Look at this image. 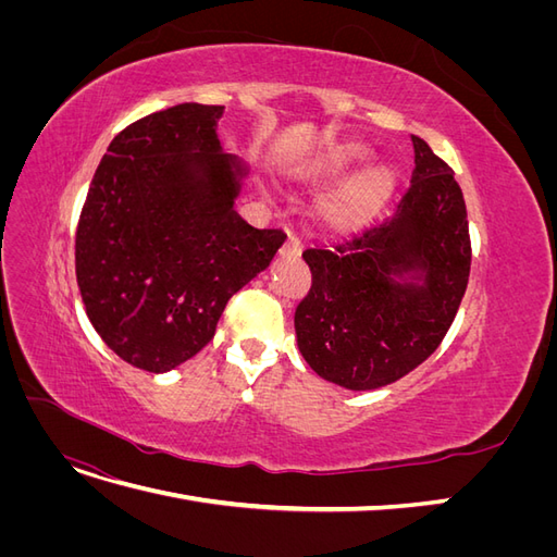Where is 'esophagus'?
I'll return each mask as SVG.
<instances>
[{
  "label": "esophagus",
  "instance_id": "esophagus-1",
  "mask_svg": "<svg viewBox=\"0 0 557 557\" xmlns=\"http://www.w3.org/2000/svg\"><path fill=\"white\" fill-rule=\"evenodd\" d=\"M281 252H288V256H299L301 244H299L295 234H288V239H285V244L281 246Z\"/></svg>",
  "mask_w": 557,
  "mask_h": 557
}]
</instances>
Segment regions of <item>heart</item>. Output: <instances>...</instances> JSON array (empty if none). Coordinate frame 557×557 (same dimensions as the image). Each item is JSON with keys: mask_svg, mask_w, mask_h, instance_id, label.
<instances>
[{"mask_svg": "<svg viewBox=\"0 0 557 557\" xmlns=\"http://www.w3.org/2000/svg\"><path fill=\"white\" fill-rule=\"evenodd\" d=\"M369 150L362 144L344 141L332 146L327 153L315 158L309 166L315 178H336L344 176L352 166L367 158ZM397 183V172L391 164H372L367 170L350 176L339 190H336L320 209L323 221L336 232H358L362 230L379 209L391 197Z\"/></svg>", "mask_w": 557, "mask_h": 557, "instance_id": "1", "label": "heart"}]
</instances>
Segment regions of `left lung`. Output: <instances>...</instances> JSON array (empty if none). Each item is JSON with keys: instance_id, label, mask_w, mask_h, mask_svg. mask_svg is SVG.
<instances>
[{"instance_id": "left-lung-1", "label": "left lung", "mask_w": 557, "mask_h": 557, "mask_svg": "<svg viewBox=\"0 0 557 557\" xmlns=\"http://www.w3.org/2000/svg\"><path fill=\"white\" fill-rule=\"evenodd\" d=\"M416 170L393 215L356 237L301 252L311 288L295 309L297 346L318 376L374 391L440 348L467 290L471 239L450 166L411 137ZM426 267L423 289L389 276Z\"/></svg>"}]
</instances>
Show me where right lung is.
<instances>
[{
  "mask_svg": "<svg viewBox=\"0 0 557 557\" xmlns=\"http://www.w3.org/2000/svg\"><path fill=\"white\" fill-rule=\"evenodd\" d=\"M223 107L176 104L115 134L76 227V281L92 327L127 364L162 374L215 334L227 299L272 262L281 230L232 209Z\"/></svg>",
  "mask_w": 557,
  "mask_h": 557,
  "instance_id": "add662e5",
  "label": "right lung"
}]
</instances>
